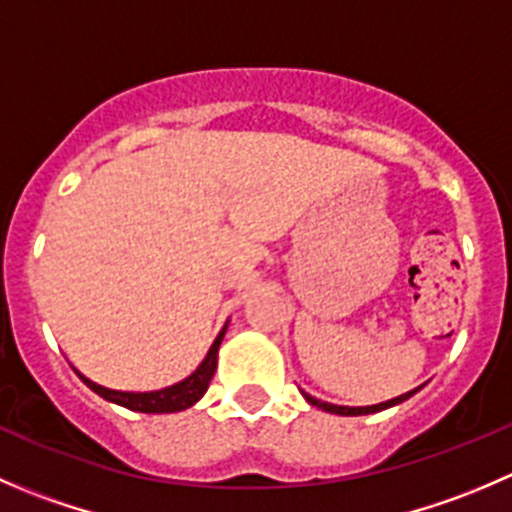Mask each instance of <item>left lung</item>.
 <instances>
[{
  "label": "left lung",
  "instance_id": "1",
  "mask_svg": "<svg viewBox=\"0 0 512 512\" xmlns=\"http://www.w3.org/2000/svg\"><path fill=\"white\" fill-rule=\"evenodd\" d=\"M302 394H304V391H302ZM409 396H414V391H409V394H401V396H396V399H391V401H384V404H376V406H361V409H349V406H334V404H324V401L314 399V396H309V394H304V399H307L309 404H312V406H317V409H322V411H329V414H339V416H364V414H376V411H381V409H389V406H396V404H401V401H406V399H409Z\"/></svg>",
  "mask_w": 512,
  "mask_h": 512
}]
</instances>
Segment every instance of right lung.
<instances>
[{"label":"right lung","mask_w":512,"mask_h":512,"mask_svg":"<svg viewBox=\"0 0 512 512\" xmlns=\"http://www.w3.org/2000/svg\"><path fill=\"white\" fill-rule=\"evenodd\" d=\"M225 329H227V324L223 327V332L218 334V339L213 342V347H210V352H208V356H205L203 364H200L198 369L188 376V379L180 381V384L168 386V389L148 391V394L113 391V389H106V386L94 384L91 379L81 376L79 371H76V374H79L81 381H84L91 391H96L98 396H103V399L113 401V404H118V406H126V409H131V411H141V414H173V411L190 409L195 401L203 399V394L208 391V386H210V379H213L215 369H218V349H220V342H223V337H225Z\"/></svg>","instance_id":"obj_1"}]
</instances>
